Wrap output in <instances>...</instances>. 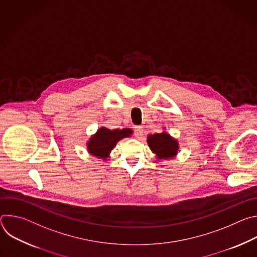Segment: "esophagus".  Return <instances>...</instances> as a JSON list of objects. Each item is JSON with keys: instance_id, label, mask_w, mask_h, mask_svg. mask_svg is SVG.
Wrapping results in <instances>:
<instances>
[{"instance_id": "34e87169", "label": "esophagus", "mask_w": 257, "mask_h": 257, "mask_svg": "<svg viewBox=\"0 0 257 257\" xmlns=\"http://www.w3.org/2000/svg\"><path fill=\"white\" fill-rule=\"evenodd\" d=\"M134 135L136 138H141L143 135V129L141 126H136L134 129Z\"/></svg>"}]
</instances>
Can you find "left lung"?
<instances>
[{
	"mask_svg": "<svg viewBox=\"0 0 257 257\" xmlns=\"http://www.w3.org/2000/svg\"><path fill=\"white\" fill-rule=\"evenodd\" d=\"M151 150L159 159H170L177 155L178 142L167 133H158L148 137Z\"/></svg>",
	"mask_w": 257,
	"mask_h": 257,
	"instance_id": "obj_1",
	"label": "left lung"
}]
</instances>
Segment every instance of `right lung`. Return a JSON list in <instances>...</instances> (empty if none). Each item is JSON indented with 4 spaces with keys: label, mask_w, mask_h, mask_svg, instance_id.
Masks as SVG:
<instances>
[{
    "label": "right lung",
    "mask_w": 257,
    "mask_h": 257,
    "mask_svg": "<svg viewBox=\"0 0 257 257\" xmlns=\"http://www.w3.org/2000/svg\"><path fill=\"white\" fill-rule=\"evenodd\" d=\"M132 133L130 129H114L109 130L104 127L100 128L87 143L88 152L97 158L105 159L117 144V142L129 136Z\"/></svg>",
    "instance_id": "right-lung-1"
}]
</instances>
